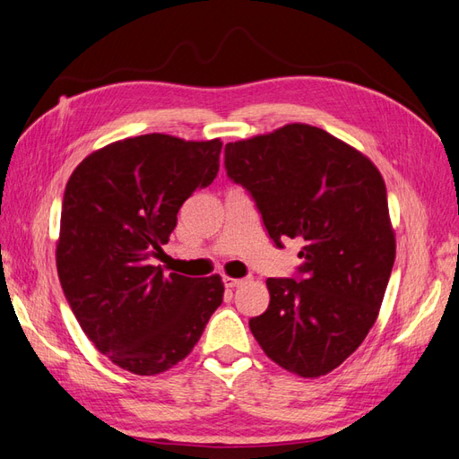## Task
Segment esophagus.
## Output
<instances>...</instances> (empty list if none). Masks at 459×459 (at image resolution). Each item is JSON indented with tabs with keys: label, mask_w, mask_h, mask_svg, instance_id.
Segmentation results:
<instances>
[{
	"label": "esophagus",
	"mask_w": 459,
	"mask_h": 459,
	"mask_svg": "<svg viewBox=\"0 0 459 459\" xmlns=\"http://www.w3.org/2000/svg\"><path fill=\"white\" fill-rule=\"evenodd\" d=\"M243 282V279H233V277H223V284H226V289H236V287H239V284Z\"/></svg>",
	"instance_id": "1"
}]
</instances>
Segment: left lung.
Returning <instances> with one entry per match:
<instances>
[{"label": "left lung", "instance_id": "8db88e82", "mask_svg": "<svg viewBox=\"0 0 459 459\" xmlns=\"http://www.w3.org/2000/svg\"><path fill=\"white\" fill-rule=\"evenodd\" d=\"M226 169L279 247L284 238L307 243L302 279H267L269 308L249 320L251 333L282 369L328 375L373 328L391 277L396 243L381 172L308 124L228 143Z\"/></svg>", "mask_w": 459, "mask_h": 459}]
</instances>
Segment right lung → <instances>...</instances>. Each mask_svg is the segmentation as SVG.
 <instances>
[{
	"label": "right lung",
	"mask_w": 459,
	"mask_h": 459,
	"mask_svg": "<svg viewBox=\"0 0 459 459\" xmlns=\"http://www.w3.org/2000/svg\"><path fill=\"white\" fill-rule=\"evenodd\" d=\"M220 152V139L127 137L90 152L66 182L58 279L88 340L129 373L185 359L223 300L220 274L167 277L149 264L185 200L216 178Z\"/></svg>",
	"instance_id": "1"
}]
</instances>
